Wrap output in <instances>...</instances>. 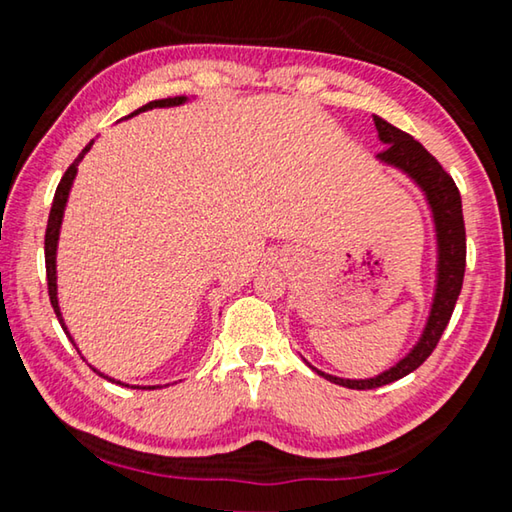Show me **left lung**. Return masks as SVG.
I'll return each instance as SVG.
<instances>
[{
    "label": "left lung",
    "mask_w": 512,
    "mask_h": 512,
    "mask_svg": "<svg viewBox=\"0 0 512 512\" xmlns=\"http://www.w3.org/2000/svg\"><path fill=\"white\" fill-rule=\"evenodd\" d=\"M377 126L379 142L386 146L377 153V160L386 167L402 171L411 183L420 189L424 201L431 212L433 239H436V282H433V296L429 305V316L424 320V327L413 343V348L404 354L400 361H395L391 368L379 372L368 379H343L336 375L307 366L325 377L332 384H339L354 391H368L391 384L409 375L415 368H420L427 361L429 354L436 348V343L443 336L445 327L452 318L456 300L461 296L463 273H465V223H463V203L458 187L452 176L440 167V162L424 149L420 142H415L409 133L400 131L393 124L379 115H372Z\"/></svg>",
    "instance_id": "left-lung-1"
}]
</instances>
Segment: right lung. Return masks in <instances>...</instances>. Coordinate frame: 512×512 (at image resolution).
<instances>
[{
    "label": "right lung",
    "instance_id": "obj_1",
    "mask_svg": "<svg viewBox=\"0 0 512 512\" xmlns=\"http://www.w3.org/2000/svg\"><path fill=\"white\" fill-rule=\"evenodd\" d=\"M192 101L189 97H173V99H160V101H149L146 106L137 108L135 112H131V115L124 117V119H131L135 115H140V112H146V110H153V108H173V106H183V103ZM94 140L85 146V149L79 153V158H76L72 164H69V169L65 171V176L60 178L58 183V189H56V196H54V203H51V212H49V221H47V235H45V264H47V287H49V300H51V307H54L56 311V318L60 327L65 329L67 339L74 343L72 334L67 332V325H65V318L63 314H60V305H58V273H56V255H58V239H60V228H63V216H65V207H67V198H69V192H72V185H74V178L76 173H79V164L81 160L85 158V153H88L92 149ZM76 345V343H74ZM79 350V348H76ZM81 354V352H79ZM94 372H99L97 368H92ZM99 375L103 379L108 381H115V384H121V381L112 379L108 375H103V372H99ZM121 386H128V384H121ZM140 388V386H137ZM142 388H160V386H142Z\"/></svg>",
    "mask_w": 512,
    "mask_h": 512
}]
</instances>
